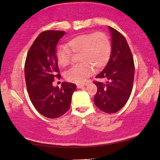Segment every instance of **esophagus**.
Instances as JSON below:
<instances>
[{"mask_svg":"<svg viewBox=\"0 0 160 160\" xmlns=\"http://www.w3.org/2000/svg\"><path fill=\"white\" fill-rule=\"evenodd\" d=\"M86 85V83L85 84H78L77 85V88H83V87H85Z\"/></svg>","mask_w":160,"mask_h":160,"instance_id":"34e87169","label":"esophagus"}]
</instances>
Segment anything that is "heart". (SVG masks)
I'll return each instance as SVG.
<instances>
[{
	"mask_svg": "<svg viewBox=\"0 0 160 160\" xmlns=\"http://www.w3.org/2000/svg\"><path fill=\"white\" fill-rule=\"evenodd\" d=\"M66 46H61L56 51L59 66L65 68L70 63L72 53L78 54L80 65L72 67L65 73L69 82L81 83L95 70L102 69L109 61L112 44L109 37L102 32L80 34L70 39Z\"/></svg>",
	"mask_w": 160,
	"mask_h": 160,
	"instance_id": "b5f03b06",
	"label": "heart"
}]
</instances>
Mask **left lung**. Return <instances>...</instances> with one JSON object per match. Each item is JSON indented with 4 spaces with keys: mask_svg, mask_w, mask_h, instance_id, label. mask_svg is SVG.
<instances>
[{
    "mask_svg": "<svg viewBox=\"0 0 160 160\" xmlns=\"http://www.w3.org/2000/svg\"><path fill=\"white\" fill-rule=\"evenodd\" d=\"M112 37V53L106 67L97 75L106 82H94L97 92L94 104L105 113H113L122 109L131 96L135 66L128 43L120 32L109 27Z\"/></svg>",
    "mask_w": 160,
    "mask_h": 160,
    "instance_id": "8db88e82",
    "label": "left lung"
}]
</instances>
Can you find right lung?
I'll list each match as a JSON object with an SVG mask.
<instances>
[{"instance_id": "right-lung-1", "label": "right lung", "mask_w": 160, "mask_h": 160, "mask_svg": "<svg viewBox=\"0 0 160 160\" xmlns=\"http://www.w3.org/2000/svg\"><path fill=\"white\" fill-rule=\"evenodd\" d=\"M65 32H42L29 48L25 64V77L32 104L42 115L49 118L63 116L69 109L73 83L63 82L61 88L53 87L55 78H60L56 58V45Z\"/></svg>"}]
</instances>
